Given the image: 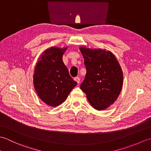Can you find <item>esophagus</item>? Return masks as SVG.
Returning <instances> with one entry per match:
<instances>
[{
    "instance_id": "esophagus-1",
    "label": "esophagus",
    "mask_w": 151,
    "mask_h": 151,
    "mask_svg": "<svg viewBox=\"0 0 151 151\" xmlns=\"http://www.w3.org/2000/svg\"><path fill=\"white\" fill-rule=\"evenodd\" d=\"M74 80H75V81L76 82H77L78 84H79L80 80H81V79H80V78L78 77V76H76V77H75V78H74Z\"/></svg>"
}]
</instances>
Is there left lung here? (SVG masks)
Masks as SVG:
<instances>
[{
  "instance_id": "obj_1",
  "label": "left lung",
  "mask_w": 151,
  "mask_h": 151,
  "mask_svg": "<svg viewBox=\"0 0 151 151\" xmlns=\"http://www.w3.org/2000/svg\"><path fill=\"white\" fill-rule=\"evenodd\" d=\"M86 69L81 85L91 105L102 110L113 104L119 95L123 82V71L116 58L109 50L80 48Z\"/></svg>"
}]
</instances>
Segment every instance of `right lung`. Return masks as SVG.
<instances>
[{
    "label": "right lung",
    "mask_w": 151,
    "mask_h": 151,
    "mask_svg": "<svg viewBox=\"0 0 151 151\" xmlns=\"http://www.w3.org/2000/svg\"><path fill=\"white\" fill-rule=\"evenodd\" d=\"M67 47H52L45 50L36 63L33 76L35 90L47 105L56 107L65 101L77 85L69 75L62 57Z\"/></svg>",
    "instance_id": "1"
}]
</instances>
